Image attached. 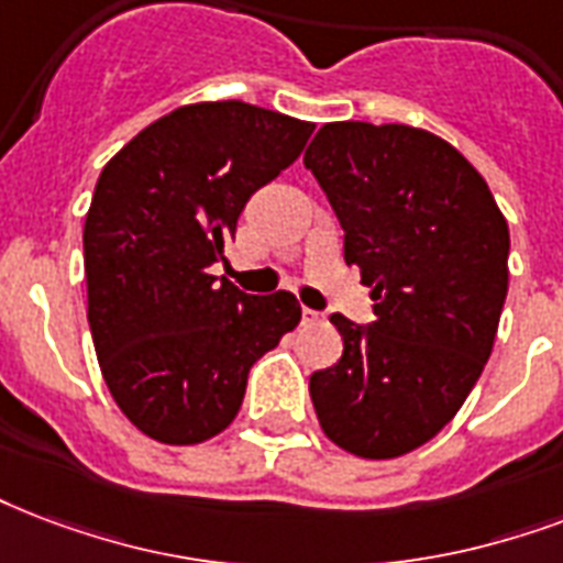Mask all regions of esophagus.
<instances>
[{"instance_id": "esophagus-1", "label": "esophagus", "mask_w": 563, "mask_h": 563, "mask_svg": "<svg viewBox=\"0 0 563 563\" xmlns=\"http://www.w3.org/2000/svg\"><path fill=\"white\" fill-rule=\"evenodd\" d=\"M300 319H303V324H321V319H324V316H321V312H316V310H310V307H303Z\"/></svg>"}]
</instances>
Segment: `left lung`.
Masks as SVG:
<instances>
[{"instance_id": "obj_1", "label": "left lung", "mask_w": 563, "mask_h": 563, "mask_svg": "<svg viewBox=\"0 0 563 563\" xmlns=\"http://www.w3.org/2000/svg\"><path fill=\"white\" fill-rule=\"evenodd\" d=\"M345 230L375 321L333 312L342 360L310 377L321 431L389 461L443 431L490 357L508 295V221L449 141L405 123H324L303 153Z\"/></svg>"}]
</instances>
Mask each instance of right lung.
Returning <instances> with one entry per match:
<instances>
[{
	"instance_id": "right-lung-1",
	"label": "right lung",
	"mask_w": 563,
	"mask_h": 563,
	"mask_svg": "<svg viewBox=\"0 0 563 563\" xmlns=\"http://www.w3.org/2000/svg\"><path fill=\"white\" fill-rule=\"evenodd\" d=\"M312 129L242 100L195 102L102 167L81 235L88 324L111 398L150 440L221 434L253 363L298 328L291 291L244 295L209 268L247 197L300 156Z\"/></svg>"
}]
</instances>
